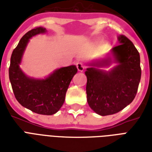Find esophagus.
Returning a JSON list of instances; mask_svg holds the SVG:
<instances>
[{"label": "esophagus", "instance_id": "esophagus-1", "mask_svg": "<svg viewBox=\"0 0 152 152\" xmlns=\"http://www.w3.org/2000/svg\"><path fill=\"white\" fill-rule=\"evenodd\" d=\"M76 65L79 72H83V71L85 70V67H86V66H84V64H83L82 63H80V62H78V63H76Z\"/></svg>", "mask_w": 152, "mask_h": 152}]
</instances>
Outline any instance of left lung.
<instances>
[{"instance_id":"left-lung-1","label":"left lung","mask_w":152,"mask_h":152,"mask_svg":"<svg viewBox=\"0 0 152 152\" xmlns=\"http://www.w3.org/2000/svg\"><path fill=\"white\" fill-rule=\"evenodd\" d=\"M120 45L105 58L88 63L86 94L93 111L100 115L117 113L133 102L141 80L140 55L132 41L118 36ZM112 61L118 65L109 71L101 69Z\"/></svg>"}]
</instances>
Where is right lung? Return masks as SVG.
Instances as JSON below:
<instances>
[{"instance_id":"1","label":"right lung","mask_w":152,"mask_h":152,"mask_svg":"<svg viewBox=\"0 0 152 152\" xmlns=\"http://www.w3.org/2000/svg\"><path fill=\"white\" fill-rule=\"evenodd\" d=\"M42 27L28 31L12 53L9 77L15 96L23 107L40 115L55 114L65 101L71 80L77 72L75 65L61 67L44 79L27 76L20 68L23 56L31 37L46 32Z\"/></svg>"}]
</instances>
